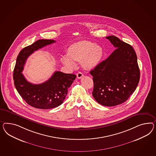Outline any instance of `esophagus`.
Returning <instances> with one entry per match:
<instances>
[{
    "label": "esophagus",
    "instance_id": "obj_1",
    "mask_svg": "<svg viewBox=\"0 0 156 156\" xmlns=\"http://www.w3.org/2000/svg\"><path fill=\"white\" fill-rule=\"evenodd\" d=\"M76 76H77V78L78 79H80L83 76V74L82 73H81V72H79L76 74Z\"/></svg>",
    "mask_w": 156,
    "mask_h": 156
}]
</instances>
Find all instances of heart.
Returning a JSON list of instances; mask_svg holds the SVG:
<instances>
[{"label":"heart","mask_w":156,"mask_h":156,"mask_svg":"<svg viewBox=\"0 0 156 156\" xmlns=\"http://www.w3.org/2000/svg\"><path fill=\"white\" fill-rule=\"evenodd\" d=\"M67 55L61 57V61L64 65L69 68L75 67L74 61L80 62L87 69L95 67L99 62L103 55L100 46L93 42L82 41L72 44L68 48Z\"/></svg>","instance_id":"1"}]
</instances>
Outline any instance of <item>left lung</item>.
Returning a JSON list of instances; mask_svg holds the SVG:
<instances>
[{
    "label": "left lung",
    "mask_w": 156,
    "mask_h": 156,
    "mask_svg": "<svg viewBox=\"0 0 156 156\" xmlns=\"http://www.w3.org/2000/svg\"><path fill=\"white\" fill-rule=\"evenodd\" d=\"M106 38L116 49L90 73L93 76V97L101 105L111 107L126 101L134 93L140 74L133 47L115 36Z\"/></svg>",
    "instance_id": "obj_1"
}]
</instances>
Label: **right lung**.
Returning a JSON list of instances; mask_svg holds the SVG:
<instances>
[{
    "label": "right lung",
    "mask_w": 156,
    "mask_h": 156,
    "mask_svg": "<svg viewBox=\"0 0 156 156\" xmlns=\"http://www.w3.org/2000/svg\"><path fill=\"white\" fill-rule=\"evenodd\" d=\"M55 42L53 40H38L25 47L17 56L13 70L14 84L17 92L29 105L36 108L47 110L61 105L68 93L76 75L55 72L51 78L41 84L28 82L21 73L25 61L30 55L44 46Z\"/></svg>",
    "instance_id": "right-lung-1"
}]
</instances>
